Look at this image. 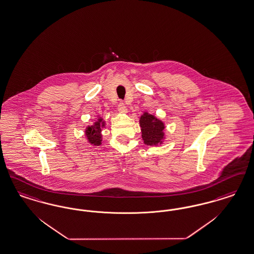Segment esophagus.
Masks as SVG:
<instances>
[{
    "mask_svg": "<svg viewBox=\"0 0 254 254\" xmlns=\"http://www.w3.org/2000/svg\"><path fill=\"white\" fill-rule=\"evenodd\" d=\"M118 111H119V112H121V113H127V107H126V105L124 103H120L118 105Z\"/></svg>",
    "mask_w": 254,
    "mask_h": 254,
    "instance_id": "1",
    "label": "esophagus"
}]
</instances>
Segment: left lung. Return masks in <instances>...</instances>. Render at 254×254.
<instances>
[{"mask_svg":"<svg viewBox=\"0 0 254 254\" xmlns=\"http://www.w3.org/2000/svg\"><path fill=\"white\" fill-rule=\"evenodd\" d=\"M143 142L147 145L162 144L164 139V124L148 112H143L140 118Z\"/></svg>","mask_w":254,"mask_h":254,"instance_id":"1","label":"left lung"}]
</instances>
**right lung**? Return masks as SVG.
Segmentation results:
<instances>
[{"instance_id":"add662e5","label":"right lung","mask_w":254,"mask_h":254,"mask_svg":"<svg viewBox=\"0 0 254 254\" xmlns=\"http://www.w3.org/2000/svg\"><path fill=\"white\" fill-rule=\"evenodd\" d=\"M105 127V122L102 118L97 119V122H94L92 126L87 127L85 133L88 141L93 145H100L102 143V127Z\"/></svg>"}]
</instances>
